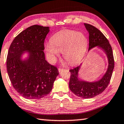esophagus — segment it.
<instances>
[{"label": "esophagus", "instance_id": "34e87169", "mask_svg": "<svg viewBox=\"0 0 124 124\" xmlns=\"http://www.w3.org/2000/svg\"><path fill=\"white\" fill-rule=\"evenodd\" d=\"M64 69H63V68H59V69H58V70H59V72H60L61 71H62Z\"/></svg>", "mask_w": 124, "mask_h": 124}]
</instances>
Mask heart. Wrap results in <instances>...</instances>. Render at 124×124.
Here are the masks:
<instances>
[{
    "instance_id": "1",
    "label": "heart",
    "mask_w": 124,
    "mask_h": 124,
    "mask_svg": "<svg viewBox=\"0 0 124 124\" xmlns=\"http://www.w3.org/2000/svg\"><path fill=\"white\" fill-rule=\"evenodd\" d=\"M88 41L83 33L72 30H65L56 34L51 39V42L45 46L46 50L54 62L62 52L64 59L70 64L81 61L86 52Z\"/></svg>"
}]
</instances>
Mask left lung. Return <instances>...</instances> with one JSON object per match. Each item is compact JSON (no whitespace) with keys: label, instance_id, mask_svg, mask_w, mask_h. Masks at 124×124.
Segmentation results:
<instances>
[{"label":"left lung","instance_id":"obj_1","mask_svg":"<svg viewBox=\"0 0 124 124\" xmlns=\"http://www.w3.org/2000/svg\"><path fill=\"white\" fill-rule=\"evenodd\" d=\"M89 33V50L98 46L103 49L107 55L108 60V70L102 78L95 82H86L79 80L78 72L81 65L70 69L69 88L75 95L83 98H93L102 93L107 88L112 77L115 67V61L112 47L103 34L95 27L88 23H84Z\"/></svg>","mask_w":124,"mask_h":124}]
</instances>
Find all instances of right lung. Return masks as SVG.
I'll return each mask as SVG.
<instances>
[{"label":"right lung","mask_w":124,"mask_h":124,"mask_svg":"<svg viewBox=\"0 0 124 124\" xmlns=\"http://www.w3.org/2000/svg\"><path fill=\"white\" fill-rule=\"evenodd\" d=\"M49 27L33 25L19 34L9 48L6 67L14 89L23 97L39 99L50 93L59 74L57 68L45 59L44 42ZM25 51L29 58L21 59Z\"/></svg>","instance_id":"right-lung-1"}]
</instances>
